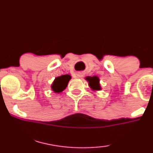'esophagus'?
I'll return each instance as SVG.
<instances>
[{
    "label": "esophagus",
    "instance_id": "1",
    "mask_svg": "<svg viewBox=\"0 0 153 153\" xmlns=\"http://www.w3.org/2000/svg\"><path fill=\"white\" fill-rule=\"evenodd\" d=\"M81 76H82V75H81V74H78V76H79V77H81Z\"/></svg>",
    "mask_w": 153,
    "mask_h": 153
}]
</instances>
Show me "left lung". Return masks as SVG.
I'll return each mask as SVG.
<instances>
[{
    "label": "left lung",
    "mask_w": 153,
    "mask_h": 153,
    "mask_svg": "<svg viewBox=\"0 0 153 153\" xmlns=\"http://www.w3.org/2000/svg\"><path fill=\"white\" fill-rule=\"evenodd\" d=\"M89 81V86H90L93 89L95 90H100V84H99V79L98 77L94 76V77H88L87 78Z\"/></svg>",
    "instance_id": "left-lung-1"
}]
</instances>
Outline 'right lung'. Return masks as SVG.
<instances>
[{
  "instance_id": "right-lung-1",
  "label": "right lung",
  "mask_w": 153,
  "mask_h": 153,
  "mask_svg": "<svg viewBox=\"0 0 153 153\" xmlns=\"http://www.w3.org/2000/svg\"><path fill=\"white\" fill-rule=\"evenodd\" d=\"M70 79L71 76L68 74L62 75V76L57 77L52 85V89L55 93L62 92L63 90L66 88Z\"/></svg>"
}]
</instances>
